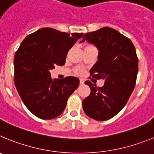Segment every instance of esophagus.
Segmentation results:
<instances>
[{"mask_svg": "<svg viewBox=\"0 0 154 154\" xmlns=\"http://www.w3.org/2000/svg\"><path fill=\"white\" fill-rule=\"evenodd\" d=\"M79 83L80 85H83L84 84V80L82 79H79Z\"/></svg>", "mask_w": 154, "mask_h": 154, "instance_id": "obj_1", "label": "esophagus"}]
</instances>
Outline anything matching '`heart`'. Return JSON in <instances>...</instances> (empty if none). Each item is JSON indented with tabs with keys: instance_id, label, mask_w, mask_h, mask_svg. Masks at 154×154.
I'll return each instance as SVG.
<instances>
[{
	"instance_id": "1",
	"label": "heart",
	"mask_w": 154,
	"mask_h": 154,
	"mask_svg": "<svg viewBox=\"0 0 154 154\" xmlns=\"http://www.w3.org/2000/svg\"><path fill=\"white\" fill-rule=\"evenodd\" d=\"M79 72H79H80V71H79V72Z\"/></svg>"
}]
</instances>
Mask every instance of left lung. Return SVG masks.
<instances>
[{
  "label": "left lung",
  "mask_w": 154,
  "mask_h": 154,
  "mask_svg": "<svg viewBox=\"0 0 154 154\" xmlns=\"http://www.w3.org/2000/svg\"><path fill=\"white\" fill-rule=\"evenodd\" d=\"M85 41L99 50L91 75L103 79L105 83L97 88L90 81L85 82L91 93L82 101V108L89 117L107 120L120 112L134 89L138 72L135 47L128 38L108 27L85 34L80 43Z\"/></svg>",
  "instance_id": "8db88e82"
}]
</instances>
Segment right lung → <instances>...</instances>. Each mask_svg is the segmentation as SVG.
<instances>
[{
	"mask_svg": "<svg viewBox=\"0 0 154 154\" xmlns=\"http://www.w3.org/2000/svg\"><path fill=\"white\" fill-rule=\"evenodd\" d=\"M83 33H65L43 28L28 35L14 55V84L30 112L42 119L60 116L79 85L69 76L53 80L50 70L65 63L67 53Z\"/></svg>",
	"mask_w": 154,
	"mask_h": 154,
	"instance_id": "add662e5",
	"label": "right lung"
}]
</instances>
